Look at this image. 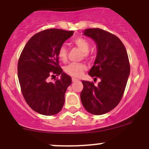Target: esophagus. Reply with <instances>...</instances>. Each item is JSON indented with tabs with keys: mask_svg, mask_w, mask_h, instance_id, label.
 Instances as JSON below:
<instances>
[{
	"mask_svg": "<svg viewBox=\"0 0 149 149\" xmlns=\"http://www.w3.org/2000/svg\"><path fill=\"white\" fill-rule=\"evenodd\" d=\"M72 81H73V82H76V81H79V80L77 79H75V78H73V79H72Z\"/></svg>",
	"mask_w": 149,
	"mask_h": 149,
	"instance_id": "34e87169",
	"label": "esophagus"
}]
</instances>
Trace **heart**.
<instances>
[{
    "mask_svg": "<svg viewBox=\"0 0 149 149\" xmlns=\"http://www.w3.org/2000/svg\"><path fill=\"white\" fill-rule=\"evenodd\" d=\"M74 44L83 51L84 57H89L90 43L82 37H79L74 40ZM57 56L62 62H65L68 59V49L65 45L59 47L57 51ZM87 69V66L81 62H72L65 68V71L67 74L73 77H79L83 72Z\"/></svg>",
    "mask_w": 149,
    "mask_h": 149,
    "instance_id": "1",
    "label": "heart"
}]
</instances>
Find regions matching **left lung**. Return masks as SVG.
I'll list each match as a JSON object with an SVG mask.
<instances>
[{
    "label": "left lung",
    "mask_w": 149,
    "mask_h": 149,
    "mask_svg": "<svg viewBox=\"0 0 149 149\" xmlns=\"http://www.w3.org/2000/svg\"><path fill=\"white\" fill-rule=\"evenodd\" d=\"M84 34L96 42L97 56L89 75L101 81L95 86L82 81L81 101L88 112L103 115L113 109L123 97L130 73L129 57L121 40L107 31L88 29Z\"/></svg>",
    "instance_id": "8db88e82"
}]
</instances>
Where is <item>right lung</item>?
Returning a JSON list of instances; mask_svg holds the SVG:
<instances>
[{"instance_id":"add662e5","label":"right lung","mask_w":149,"mask_h":149,"mask_svg":"<svg viewBox=\"0 0 149 149\" xmlns=\"http://www.w3.org/2000/svg\"><path fill=\"white\" fill-rule=\"evenodd\" d=\"M73 34V31L49 29L30 38L20 56L17 75L22 94L33 110L41 115H54L62 109L65 94L72 82L59 65V47ZM54 74L60 79L49 83Z\"/></svg>"}]
</instances>
